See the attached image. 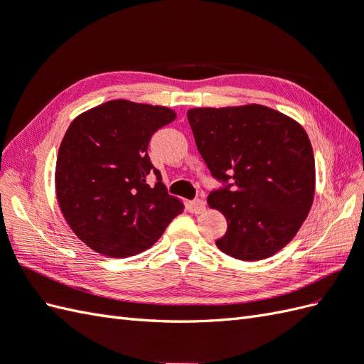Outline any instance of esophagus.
I'll return each mask as SVG.
<instances>
[{"mask_svg":"<svg viewBox=\"0 0 364 364\" xmlns=\"http://www.w3.org/2000/svg\"><path fill=\"white\" fill-rule=\"evenodd\" d=\"M191 206H192L193 213L201 214L203 210L206 209V203H205V200H203V198H196V200L191 201Z\"/></svg>","mask_w":364,"mask_h":364,"instance_id":"esophagus-1","label":"esophagus"}]
</instances>
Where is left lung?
Returning <instances> with one entry per match:
<instances>
[{
    "instance_id": "obj_1",
    "label": "left lung",
    "mask_w": 364,
    "mask_h": 364,
    "mask_svg": "<svg viewBox=\"0 0 364 364\" xmlns=\"http://www.w3.org/2000/svg\"><path fill=\"white\" fill-rule=\"evenodd\" d=\"M188 121L213 178L208 203L228 230L215 245L240 260L273 256L306 220L315 158L302 127L264 105L193 108Z\"/></svg>"
}]
</instances>
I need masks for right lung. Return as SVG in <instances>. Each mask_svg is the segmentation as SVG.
I'll use <instances>...</instances> for the list:
<instances>
[{"instance_id":"obj_1","label":"right lung","mask_w":364,"mask_h":364,"mask_svg":"<svg viewBox=\"0 0 364 364\" xmlns=\"http://www.w3.org/2000/svg\"><path fill=\"white\" fill-rule=\"evenodd\" d=\"M175 117L171 108L119 99L88 109L68 127L57 155V200L91 250L109 257L138 255L183 213L147 151L154 133Z\"/></svg>"}]
</instances>
